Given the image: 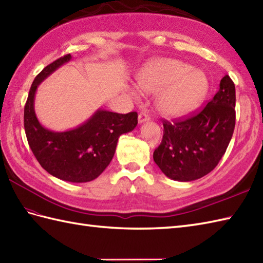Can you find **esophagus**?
Segmentation results:
<instances>
[{"label":"esophagus","mask_w":263,"mask_h":263,"mask_svg":"<svg viewBox=\"0 0 263 263\" xmlns=\"http://www.w3.org/2000/svg\"><path fill=\"white\" fill-rule=\"evenodd\" d=\"M148 121H149V116L146 113H144V111H141V113L139 114V116H138L139 124H142V123L148 122Z\"/></svg>","instance_id":"1"}]
</instances>
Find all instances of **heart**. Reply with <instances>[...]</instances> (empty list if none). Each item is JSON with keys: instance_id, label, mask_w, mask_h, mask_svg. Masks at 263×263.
<instances>
[{"instance_id": "b5f03b06", "label": "heart", "mask_w": 263, "mask_h": 263, "mask_svg": "<svg viewBox=\"0 0 263 263\" xmlns=\"http://www.w3.org/2000/svg\"><path fill=\"white\" fill-rule=\"evenodd\" d=\"M139 90L156 93L155 107L171 119L185 116L197 109L208 92L205 73L191 64L175 59H157L143 65L136 77ZM131 98L138 99L136 89H128Z\"/></svg>"}]
</instances>
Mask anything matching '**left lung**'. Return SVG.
I'll use <instances>...</instances> for the list:
<instances>
[{"label":"left lung","mask_w":263,"mask_h":263,"mask_svg":"<svg viewBox=\"0 0 263 263\" xmlns=\"http://www.w3.org/2000/svg\"><path fill=\"white\" fill-rule=\"evenodd\" d=\"M235 86L228 76L219 90L198 113L170 123L154 152V160L171 180L191 182L206 175L219 163L235 127Z\"/></svg>","instance_id":"1"}]
</instances>
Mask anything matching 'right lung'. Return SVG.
I'll return each instance as SVG.
<instances>
[{"label": "right lung", "instance_id": "1", "mask_svg": "<svg viewBox=\"0 0 263 263\" xmlns=\"http://www.w3.org/2000/svg\"><path fill=\"white\" fill-rule=\"evenodd\" d=\"M70 54L47 65L30 87L24 123L28 143L38 163L62 181L86 183L97 178L113 159L120 136L135 130L138 114H117L98 108L89 119L68 131L48 130L37 119L35 95L38 86L63 64Z\"/></svg>", "mask_w": 263, "mask_h": 263}]
</instances>
